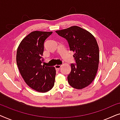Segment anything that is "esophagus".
I'll list each match as a JSON object with an SVG mask.
<instances>
[{
  "instance_id": "34e87169",
  "label": "esophagus",
  "mask_w": 120,
  "mask_h": 120,
  "mask_svg": "<svg viewBox=\"0 0 120 120\" xmlns=\"http://www.w3.org/2000/svg\"><path fill=\"white\" fill-rule=\"evenodd\" d=\"M55 67L56 69L57 70H60V67H61V65H56Z\"/></svg>"
}]
</instances>
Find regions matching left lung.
<instances>
[{"mask_svg":"<svg viewBox=\"0 0 120 120\" xmlns=\"http://www.w3.org/2000/svg\"><path fill=\"white\" fill-rule=\"evenodd\" d=\"M56 32L67 40L76 64H71L68 76L69 85L76 89H82L91 84L97 72L99 52L97 42L87 30L72 26Z\"/></svg>","mask_w":120,"mask_h":120,"instance_id":"obj_1","label":"left lung"}]
</instances>
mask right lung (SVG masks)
<instances>
[{"mask_svg":"<svg viewBox=\"0 0 120 120\" xmlns=\"http://www.w3.org/2000/svg\"><path fill=\"white\" fill-rule=\"evenodd\" d=\"M52 33L31 32L22 40L17 50L16 62L21 76L30 88L39 92L50 91L55 83V67L41 64L44 42Z\"/></svg>","mask_w":120,"mask_h":120,"instance_id":"obj_1","label":"right lung"}]
</instances>
